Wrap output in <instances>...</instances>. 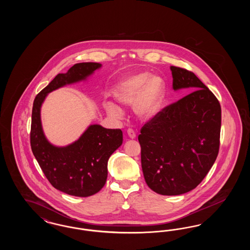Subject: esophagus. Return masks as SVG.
Returning <instances> with one entry per match:
<instances>
[{
    "mask_svg": "<svg viewBox=\"0 0 250 250\" xmlns=\"http://www.w3.org/2000/svg\"><path fill=\"white\" fill-rule=\"evenodd\" d=\"M127 136L132 140H134L136 138V133L134 132V130H132V129H128L127 130Z\"/></svg>",
    "mask_w": 250,
    "mask_h": 250,
    "instance_id": "esophagus-1",
    "label": "esophagus"
}]
</instances>
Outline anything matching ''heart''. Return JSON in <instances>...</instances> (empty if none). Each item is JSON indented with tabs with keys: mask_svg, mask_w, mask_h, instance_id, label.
I'll list each match as a JSON object with an SVG mask.
<instances>
[{
	"mask_svg": "<svg viewBox=\"0 0 250 250\" xmlns=\"http://www.w3.org/2000/svg\"><path fill=\"white\" fill-rule=\"evenodd\" d=\"M164 95V82L157 75L142 72L124 78L115 88L116 101L129 107L133 105L135 114L142 120H151L158 113ZM107 114L113 118L122 116V109L108 102L105 106Z\"/></svg>",
	"mask_w": 250,
	"mask_h": 250,
	"instance_id": "1",
	"label": "heart"
}]
</instances>
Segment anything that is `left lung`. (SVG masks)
Segmentation results:
<instances>
[{
    "instance_id": "left-lung-1",
    "label": "left lung",
    "mask_w": 250,
    "mask_h": 250,
    "mask_svg": "<svg viewBox=\"0 0 250 250\" xmlns=\"http://www.w3.org/2000/svg\"><path fill=\"white\" fill-rule=\"evenodd\" d=\"M170 71L175 92L194 91L144 125L139 142L147 186L157 194L177 196L196 188L214 165L221 107L194 73L176 66Z\"/></svg>"
}]
</instances>
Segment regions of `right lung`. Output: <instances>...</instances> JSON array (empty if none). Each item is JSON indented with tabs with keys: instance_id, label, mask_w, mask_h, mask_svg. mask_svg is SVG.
<instances>
[{
	"instance_id": "obj_1",
	"label": "right lung",
	"mask_w": 250,
	"mask_h": 250,
	"mask_svg": "<svg viewBox=\"0 0 250 250\" xmlns=\"http://www.w3.org/2000/svg\"><path fill=\"white\" fill-rule=\"evenodd\" d=\"M98 62L76 63L64 74H58L34 101L31 126V147L44 174L53 188L76 197L95 195L105 186L107 161L123 143L121 129L90 125L74 143L56 146L48 142L42 126L41 107L49 93L61 87L85 82Z\"/></svg>"
}]
</instances>
